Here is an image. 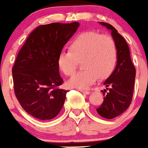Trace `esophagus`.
<instances>
[{
    "mask_svg": "<svg viewBox=\"0 0 148 148\" xmlns=\"http://www.w3.org/2000/svg\"><path fill=\"white\" fill-rule=\"evenodd\" d=\"M80 92H82V93H84V94H86V95H88L90 93V92L88 91V90H80Z\"/></svg>",
    "mask_w": 148,
    "mask_h": 148,
    "instance_id": "esophagus-1",
    "label": "esophagus"
}]
</instances>
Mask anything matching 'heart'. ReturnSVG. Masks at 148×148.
<instances>
[{
	"label": "heart",
	"instance_id": "heart-1",
	"mask_svg": "<svg viewBox=\"0 0 148 148\" xmlns=\"http://www.w3.org/2000/svg\"><path fill=\"white\" fill-rule=\"evenodd\" d=\"M82 70L68 81L70 88L87 89L98 79L106 78L113 72L117 60L116 44L111 36L94 32H84L77 36L70 44V50H63L58 64L63 73L72 75L81 60Z\"/></svg>",
	"mask_w": 148,
	"mask_h": 148
}]
</instances>
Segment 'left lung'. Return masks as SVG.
Segmentation results:
<instances>
[{"label":"left lung","instance_id":"8db88e82","mask_svg":"<svg viewBox=\"0 0 148 148\" xmlns=\"http://www.w3.org/2000/svg\"><path fill=\"white\" fill-rule=\"evenodd\" d=\"M99 24L111 31L117 46V60L113 73L103 83L106 88L104 91L108 89L109 91L97 112L104 118L112 119L121 115L130 105L134 89L136 68L132 63L130 49L124 38L112 25L105 22ZM102 92L105 95V92Z\"/></svg>","mask_w":148,"mask_h":148}]
</instances>
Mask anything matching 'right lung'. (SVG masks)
<instances>
[{"label": "right lung", "mask_w": 148, "mask_h": 148, "mask_svg": "<svg viewBox=\"0 0 148 148\" xmlns=\"http://www.w3.org/2000/svg\"><path fill=\"white\" fill-rule=\"evenodd\" d=\"M79 22L40 25L19 51L12 69L14 91L21 107L35 118L46 121L60 112L68 90L63 83L58 58L79 28Z\"/></svg>", "instance_id": "1"}]
</instances>
